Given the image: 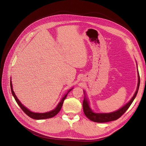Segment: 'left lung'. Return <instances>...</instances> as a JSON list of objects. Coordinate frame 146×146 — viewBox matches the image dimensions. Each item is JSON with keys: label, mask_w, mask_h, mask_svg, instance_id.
<instances>
[{"label": "left lung", "mask_w": 146, "mask_h": 146, "mask_svg": "<svg viewBox=\"0 0 146 146\" xmlns=\"http://www.w3.org/2000/svg\"><path fill=\"white\" fill-rule=\"evenodd\" d=\"M138 73V87H137V90L135 92V93L133 96L132 99L130 100L129 103H127L125 106H123L121 109L119 110H117L116 111H114L113 113H95L92 112V110L89 107V104H88V102L86 99L84 98L83 102V112L85 113V116L90 119L91 121L99 122V123H104V122H107L113 121H116L117 119L120 117L122 115L125 113V112L127 111L130 107V106L133 102L135 98L138 93V91L139 90V84H140V78H139V74Z\"/></svg>", "instance_id": "left-lung-1"}]
</instances>
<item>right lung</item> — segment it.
<instances>
[{"mask_svg": "<svg viewBox=\"0 0 146 146\" xmlns=\"http://www.w3.org/2000/svg\"><path fill=\"white\" fill-rule=\"evenodd\" d=\"M10 87H11V92H12V94L13 96V97H14L15 99V100L16 101L17 104L19 105V107H21V108L23 110V111L27 114V116H29L30 117L32 118V119H48V118H51V117H53L54 116H55L56 114H58L59 113V111H60V110L61 108V107H62V105H63V104L64 102V99H66V96H67L68 92L69 91H71V90H69L68 91V92L67 94H66L64 97L63 98L61 99V100L60 101V102L59 103V104L58 105V106L56 107V108L54 110H52V111H49V112H47V113H33L32 111H30V110H29L27 108L25 107L22 104L19 100L17 99L16 96L15 95L14 91H13V88H12V84H11V82H10Z\"/></svg>", "mask_w": 146, "mask_h": 146, "instance_id": "add662e5", "label": "right lung"}]
</instances>
